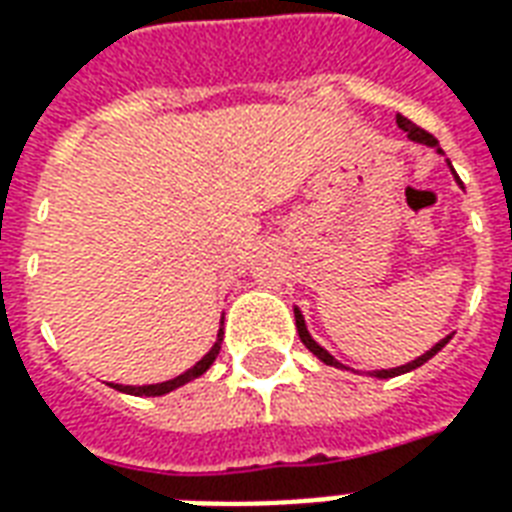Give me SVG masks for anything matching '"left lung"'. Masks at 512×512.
Wrapping results in <instances>:
<instances>
[{"mask_svg":"<svg viewBox=\"0 0 512 512\" xmlns=\"http://www.w3.org/2000/svg\"><path fill=\"white\" fill-rule=\"evenodd\" d=\"M396 121H399L401 130L407 132V138L415 140V143H426V146H434V149H437L439 154H442L437 138H434L431 132L420 130L418 124H412V121L404 119V116H399V119H396ZM456 179H458V176H456ZM458 184H461V181H458ZM295 328H298V336H301V342H304L306 347H309V350H312L314 355L320 358V361L328 363V366H342V363L333 358L331 352L323 350V347H320V344L314 342L312 336H309V331H306L304 317H301V312H298V309H295ZM448 342H450V336H445L442 342L434 344V347H431L429 352H423V355H420V358H415V361H412V363H404V366H396V369H382V372H374V377H382V380H388V377H399V374H404V372H412V369H418V366H423V363L429 361V358H434V355H437V352L442 350V347H445V344H448Z\"/></svg>","mask_w":512,"mask_h":512,"instance_id":"8db88e82","label":"left lung"}]
</instances>
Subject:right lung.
I'll use <instances>...</instances> for the list:
<instances>
[{"label": "right lung", "instance_id": "obj_1", "mask_svg": "<svg viewBox=\"0 0 512 512\" xmlns=\"http://www.w3.org/2000/svg\"><path fill=\"white\" fill-rule=\"evenodd\" d=\"M219 344H222V331H219V336H217V344H214V347H211V350H208L206 355H203V358H200V361L195 363L192 369H189V372L179 374V377H173V380L157 382V385H138V388H135V385H113L111 382V388H116V391H124V393H132V396H162V393L176 391V388H181V385H187L189 380H195V377H200L203 372H208V366L217 361Z\"/></svg>", "mask_w": 512, "mask_h": 512}]
</instances>
